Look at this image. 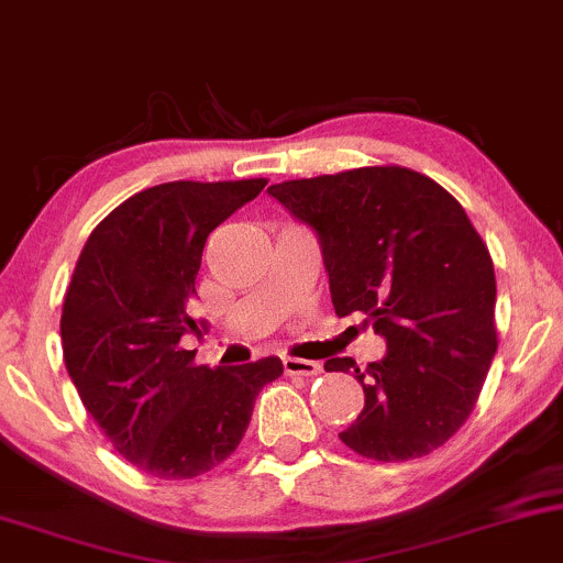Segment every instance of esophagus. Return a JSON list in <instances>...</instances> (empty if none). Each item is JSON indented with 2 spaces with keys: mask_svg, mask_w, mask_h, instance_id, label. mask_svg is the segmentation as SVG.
Masks as SVG:
<instances>
[{
  "mask_svg": "<svg viewBox=\"0 0 563 563\" xmlns=\"http://www.w3.org/2000/svg\"><path fill=\"white\" fill-rule=\"evenodd\" d=\"M283 369H286V375H303V377H314L322 372L320 362H311V358H296V356H283Z\"/></svg>",
  "mask_w": 563,
  "mask_h": 563,
  "instance_id": "34e87169",
  "label": "esophagus"
}]
</instances>
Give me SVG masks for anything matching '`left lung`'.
Listing matches in <instances>:
<instances>
[{
	"label": "left lung",
	"instance_id": "8db88e82",
	"mask_svg": "<svg viewBox=\"0 0 563 563\" xmlns=\"http://www.w3.org/2000/svg\"><path fill=\"white\" fill-rule=\"evenodd\" d=\"M269 194L320 235L338 317L364 314L388 354L356 372L364 409L341 438L358 456H428L470 419L498 349L496 273L464 207L401 165L283 180Z\"/></svg>",
	"mask_w": 563,
	"mask_h": 563
}]
</instances>
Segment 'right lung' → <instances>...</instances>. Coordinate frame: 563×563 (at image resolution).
Returning <instances> with one entry per match:
<instances>
[{
	"label": "right lung",
	"mask_w": 563,
	"mask_h": 563,
	"mask_svg": "<svg viewBox=\"0 0 563 563\" xmlns=\"http://www.w3.org/2000/svg\"><path fill=\"white\" fill-rule=\"evenodd\" d=\"M267 186L173 180L133 194L88 235L63 320L67 375L114 451L159 479H191L239 449L277 356L209 369L180 346L207 235Z\"/></svg>",
	"instance_id": "add662e5"
}]
</instances>
